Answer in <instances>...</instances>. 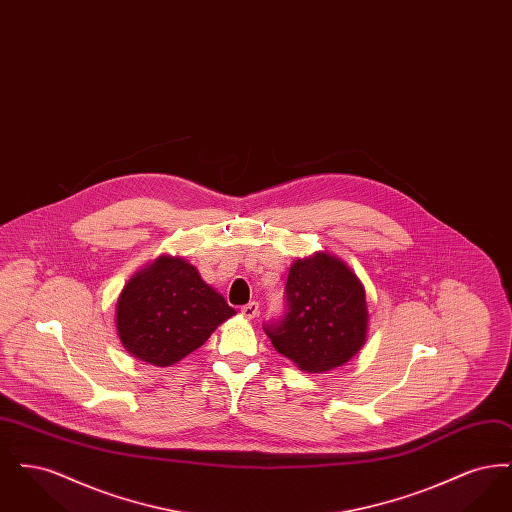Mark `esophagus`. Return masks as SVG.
Instances as JSON below:
<instances>
[{"mask_svg": "<svg viewBox=\"0 0 512 512\" xmlns=\"http://www.w3.org/2000/svg\"><path fill=\"white\" fill-rule=\"evenodd\" d=\"M242 315H244L245 318L259 317V303H257V301H249L247 305L242 307Z\"/></svg>", "mask_w": 512, "mask_h": 512, "instance_id": "34e87169", "label": "esophagus"}]
</instances>
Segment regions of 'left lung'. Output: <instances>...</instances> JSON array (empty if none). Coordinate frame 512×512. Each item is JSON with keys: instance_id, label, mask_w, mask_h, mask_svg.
<instances>
[{"instance_id": "8db88e82", "label": "left lung", "mask_w": 512, "mask_h": 512, "mask_svg": "<svg viewBox=\"0 0 512 512\" xmlns=\"http://www.w3.org/2000/svg\"><path fill=\"white\" fill-rule=\"evenodd\" d=\"M286 313L265 324L274 349L301 370L345 365L366 341L365 288L341 259L315 253L297 259L286 282Z\"/></svg>"}]
</instances>
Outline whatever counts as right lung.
<instances>
[{
  "label": "right lung",
  "instance_id": "1",
  "mask_svg": "<svg viewBox=\"0 0 512 512\" xmlns=\"http://www.w3.org/2000/svg\"><path fill=\"white\" fill-rule=\"evenodd\" d=\"M236 311L182 257L161 255L138 270L117 301L122 347L149 365L171 366L201 347Z\"/></svg>",
  "mask_w": 512,
  "mask_h": 512
}]
</instances>
